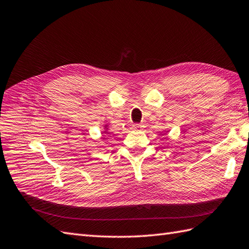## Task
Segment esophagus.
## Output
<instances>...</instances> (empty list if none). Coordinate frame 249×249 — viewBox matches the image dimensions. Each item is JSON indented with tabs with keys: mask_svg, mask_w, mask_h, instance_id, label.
I'll return each mask as SVG.
<instances>
[{
	"mask_svg": "<svg viewBox=\"0 0 249 249\" xmlns=\"http://www.w3.org/2000/svg\"><path fill=\"white\" fill-rule=\"evenodd\" d=\"M143 127V125H141V124H135L134 126H132V128H134L135 130H138V129H141Z\"/></svg>",
	"mask_w": 249,
	"mask_h": 249,
	"instance_id": "obj_1",
	"label": "esophagus"
}]
</instances>
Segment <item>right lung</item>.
<instances>
[{
  "instance_id": "obj_1",
  "label": "right lung",
  "mask_w": 249,
  "mask_h": 249,
  "mask_svg": "<svg viewBox=\"0 0 249 249\" xmlns=\"http://www.w3.org/2000/svg\"><path fill=\"white\" fill-rule=\"evenodd\" d=\"M106 127V126H105ZM104 134H108V131H107V129L106 130H104Z\"/></svg>"
}]
</instances>
